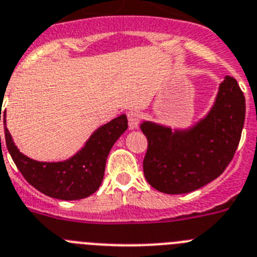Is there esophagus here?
Returning <instances> with one entry per match:
<instances>
[{"label":"esophagus","mask_w":257,"mask_h":257,"mask_svg":"<svg viewBox=\"0 0 257 257\" xmlns=\"http://www.w3.org/2000/svg\"><path fill=\"white\" fill-rule=\"evenodd\" d=\"M127 118H128V126L134 130V128H138L139 123H140L141 114L138 110H130L127 113Z\"/></svg>","instance_id":"esophagus-1"}]
</instances>
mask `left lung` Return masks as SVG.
<instances>
[{"instance_id":"8db88e82","label":"left lung","mask_w":257,"mask_h":257,"mask_svg":"<svg viewBox=\"0 0 257 257\" xmlns=\"http://www.w3.org/2000/svg\"><path fill=\"white\" fill-rule=\"evenodd\" d=\"M244 113L243 93L236 79L225 76L211 109L194 126L172 131L143 122L148 139L143 167L150 186L164 194H187L219 177L238 147Z\"/></svg>"}]
</instances>
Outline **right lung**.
I'll return each mask as SVG.
<instances>
[{"instance_id": "right-lung-1", "label": "right lung", "mask_w": 257, "mask_h": 257, "mask_svg": "<svg viewBox=\"0 0 257 257\" xmlns=\"http://www.w3.org/2000/svg\"><path fill=\"white\" fill-rule=\"evenodd\" d=\"M4 118L6 124V110ZM127 127L126 114L113 118L94 131L81 150L63 162H38L30 159L20 153L7 127H5V140L14 163L25 180L38 191L55 199L80 200L90 196L99 188L104 177L108 154Z\"/></svg>"}]
</instances>
